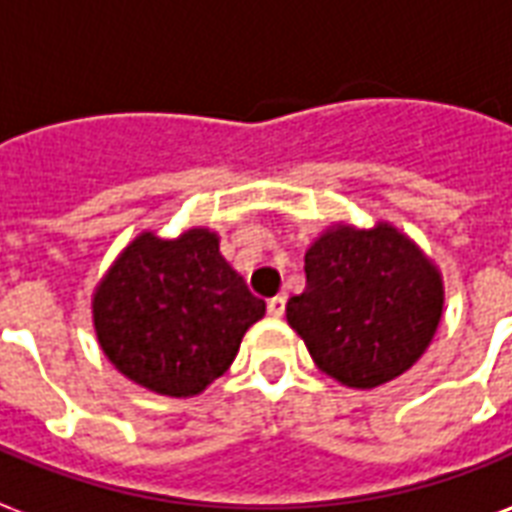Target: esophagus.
Segmentation results:
<instances>
[{
  "label": "esophagus",
  "instance_id": "obj_1",
  "mask_svg": "<svg viewBox=\"0 0 512 512\" xmlns=\"http://www.w3.org/2000/svg\"><path fill=\"white\" fill-rule=\"evenodd\" d=\"M285 306H287L285 295H276V298L268 301V314H271V317H282V314H285Z\"/></svg>",
  "mask_w": 512,
  "mask_h": 512
}]
</instances>
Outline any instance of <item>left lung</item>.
<instances>
[{
    "instance_id": "8db88e82",
    "label": "left lung",
    "mask_w": 512,
    "mask_h": 512,
    "mask_svg": "<svg viewBox=\"0 0 512 512\" xmlns=\"http://www.w3.org/2000/svg\"><path fill=\"white\" fill-rule=\"evenodd\" d=\"M306 290L287 301V323L317 369L347 388H377L412 369L445 306L442 274L388 222L331 225L304 257Z\"/></svg>"
}]
</instances>
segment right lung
<instances>
[{
  "mask_svg": "<svg viewBox=\"0 0 512 512\" xmlns=\"http://www.w3.org/2000/svg\"><path fill=\"white\" fill-rule=\"evenodd\" d=\"M266 314L208 227L124 246L94 287V333L105 358L140 388L187 399L230 369L244 333Z\"/></svg>",
  "mask_w": 512,
  "mask_h": 512,
  "instance_id": "obj_1",
  "label": "right lung"
}]
</instances>
